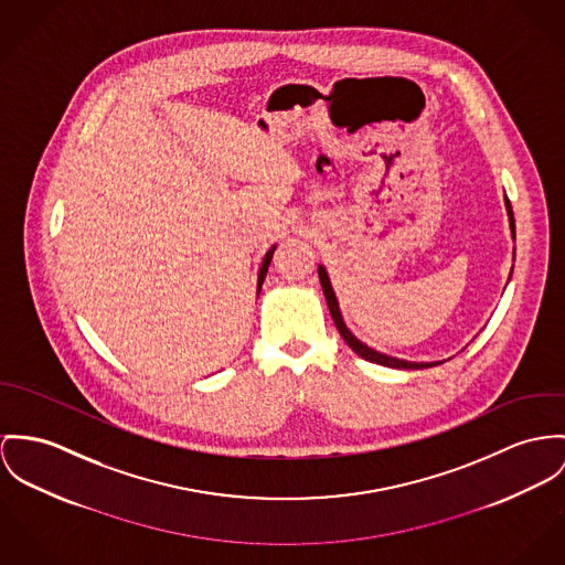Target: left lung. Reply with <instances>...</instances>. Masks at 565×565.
<instances>
[{
    "label": "left lung",
    "instance_id": "1",
    "mask_svg": "<svg viewBox=\"0 0 565 565\" xmlns=\"http://www.w3.org/2000/svg\"><path fill=\"white\" fill-rule=\"evenodd\" d=\"M505 211H508V218H510L512 238L516 241V223H514V213H512V204H510L508 195H505ZM514 254H516V252H514ZM318 277H320V286H322L324 299H327L331 318H333V322H335L340 335L344 338V342H347L348 347L352 348L361 359L372 361V363H379V365H385V367H393V370H426V367H435V365L443 363V361H406V359H397V356H391V354H385V352H381V350H374V348L367 347L365 342H361V340L348 329L347 322H344V316H342V309H340V303H338L335 290H333V286H331L329 273H327V268H324L322 264H318ZM510 277H512V273H510Z\"/></svg>",
    "mask_w": 565,
    "mask_h": 565
}]
</instances>
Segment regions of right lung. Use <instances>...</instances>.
I'll return each mask as SVG.
<instances>
[{"mask_svg": "<svg viewBox=\"0 0 565 565\" xmlns=\"http://www.w3.org/2000/svg\"><path fill=\"white\" fill-rule=\"evenodd\" d=\"M275 247L277 245H273L266 254H264V258H262L260 270H258V295H260L262 284H264V277H266V270H268V264L273 260V254H275Z\"/></svg>", "mask_w": 565, "mask_h": 565, "instance_id": "add662e5", "label": "right lung"}]
</instances>
